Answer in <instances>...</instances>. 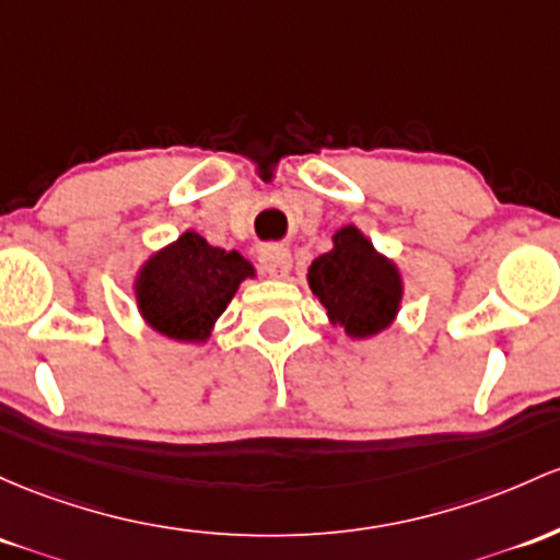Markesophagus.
I'll return each mask as SVG.
<instances>
[{
    "mask_svg": "<svg viewBox=\"0 0 560 560\" xmlns=\"http://www.w3.org/2000/svg\"><path fill=\"white\" fill-rule=\"evenodd\" d=\"M260 262H262V268L273 276V279H284V276L292 270V255H290V249H284V247H262Z\"/></svg>",
    "mask_w": 560,
    "mask_h": 560,
    "instance_id": "34e87169",
    "label": "esophagus"
}]
</instances>
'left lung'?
I'll use <instances>...</instances> for the list:
<instances>
[{
	"label": "left lung",
	"mask_w": 560,
	"mask_h": 560,
	"mask_svg": "<svg viewBox=\"0 0 560 560\" xmlns=\"http://www.w3.org/2000/svg\"><path fill=\"white\" fill-rule=\"evenodd\" d=\"M305 279L329 324L346 329L350 340L380 335L401 311V268L353 223L331 233V249L311 262Z\"/></svg>",
	"instance_id": "obj_1"
}]
</instances>
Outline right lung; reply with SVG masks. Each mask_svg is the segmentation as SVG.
<instances>
[{"mask_svg": "<svg viewBox=\"0 0 560 560\" xmlns=\"http://www.w3.org/2000/svg\"><path fill=\"white\" fill-rule=\"evenodd\" d=\"M255 276L257 268L242 252L212 247L188 229L140 262L132 294L145 327L199 346L212 337L242 281Z\"/></svg>", "mask_w": 560, "mask_h": 560, "instance_id": "right-lung-1", "label": "right lung"}]
</instances>
